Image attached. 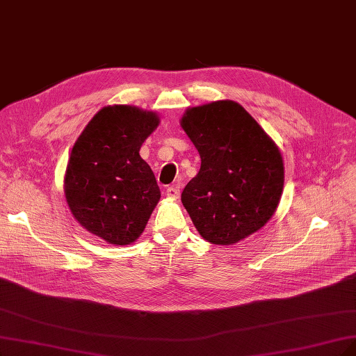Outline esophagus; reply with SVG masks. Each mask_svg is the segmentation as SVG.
<instances>
[{
  "mask_svg": "<svg viewBox=\"0 0 356 356\" xmlns=\"http://www.w3.org/2000/svg\"><path fill=\"white\" fill-rule=\"evenodd\" d=\"M165 195L168 196V198H177V196L180 195V191H179V188L168 186V188L165 189Z\"/></svg>",
  "mask_w": 356,
  "mask_h": 356,
  "instance_id": "1",
  "label": "esophagus"
}]
</instances>
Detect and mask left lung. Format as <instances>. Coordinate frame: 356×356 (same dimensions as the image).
Instances as JSON below:
<instances>
[{
  "label": "left lung",
  "mask_w": 356,
  "mask_h": 356,
  "mask_svg": "<svg viewBox=\"0 0 356 356\" xmlns=\"http://www.w3.org/2000/svg\"><path fill=\"white\" fill-rule=\"evenodd\" d=\"M180 126L201 156V168L181 192L207 242L233 245L273 217L284 183L277 145L241 104L216 101L188 108Z\"/></svg>",
  "instance_id": "8db88e82"
}]
</instances>
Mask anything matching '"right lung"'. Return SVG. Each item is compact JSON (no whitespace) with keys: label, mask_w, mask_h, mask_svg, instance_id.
I'll list each match as a JSON object with an SVG mask.
<instances>
[{"label":"right lung","mask_w":356,"mask_h":356,"mask_svg":"<svg viewBox=\"0 0 356 356\" xmlns=\"http://www.w3.org/2000/svg\"><path fill=\"white\" fill-rule=\"evenodd\" d=\"M158 123L152 111L108 105L92 117L72 149L64 177L70 211L111 245L135 242L160 201L152 170L139 155Z\"/></svg>","instance_id":"add662e5"}]
</instances>
